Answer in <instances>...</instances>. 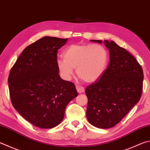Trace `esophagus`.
Here are the masks:
<instances>
[{"label": "esophagus", "instance_id": "34e87169", "mask_svg": "<svg viewBox=\"0 0 150 150\" xmlns=\"http://www.w3.org/2000/svg\"><path fill=\"white\" fill-rule=\"evenodd\" d=\"M76 89H77V91L79 93H83V92H84V87L80 86H76Z\"/></svg>", "mask_w": 150, "mask_h": 150}]
</instances>
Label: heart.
<instances>
[{"mask_svg": "<svg viewBox=\"0 0 150 150\" xmlns=\"http://www.w3.org/2000/svg\"><path fill=\"white\" fill-rule=\"evenodd\" d=\"M109 53L100 45L73 44L64 52V59H57L58 69L64 79L71 80L76 68L77 75L86 83H94L107 69Z\"/></svg>", "mask_w": 150, "mask_h": 150, "instance_id": "heart-1", "label": "heart"}]
</instances>
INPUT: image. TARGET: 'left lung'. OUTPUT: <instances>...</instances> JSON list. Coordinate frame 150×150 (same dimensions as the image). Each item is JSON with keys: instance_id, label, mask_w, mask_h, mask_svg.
<instances>
[{"instance_id": "8db88e82", "label": "left lung", "mask_w": 150, "mask_h": 150, "mask_svg": "<svg viewBox=\"0 0 150 150\" xmlns=\"http://www.w3.org/2000/svg\"><path fill=\"white\" fill-rule=\"evenodd\" d=\"M102 43L101 40H91ZM110 52L107 69L98 80L86 87V118L93 126L110 129L115 126L139 102L144 73L139 63L113 40L103 42Z\"/></svg>"}]
</instances>
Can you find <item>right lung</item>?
I'll return each mask as SVG.
<instances>
[{"label":"right lung","instance_id":"add662e5","mask_svg":"<svg viewBox=\"0 0 150 150\" xmlns=\"http://www.w3.org/2000/svg\"><path fill=\"white\" fill-rule=\"evenodd\" d=\"M67 41L41 38L24 49L10 70L8 82L13 108L39 128L58 125L67 105L78 95L75 84L60 77L56 64L57 52Z\"/></svg>","mask_w":150,"mask_h":150}]
</instances>
